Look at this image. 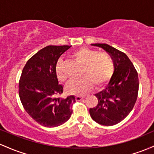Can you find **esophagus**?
I'll list each match as a JSON object with an SVG mask.
<instances>
[{
  "label": "esophagus",
  "instance_id": "1",
  "mask_svg": "<svg viewBox=\"0 0 154 154\" xmlns=\"http://www.w3.org/2000/svg\"><path fill=\"white\" fill-rule=\"evenodd\" d=\"M84 96H76V99H77V101H81L82 99H84Z\"/></svg>",
  "mask_w": 154,
  "mask_h": 154
}]
</instances>
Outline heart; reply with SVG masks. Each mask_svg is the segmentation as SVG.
<instances>
[{
	"label": "heart",
	"instance_id": "1",
	"mask_svg": "<svg viewBox=\"0 0 154 154\" xmlns=\"http://www.w3.org/2000/svg\"><path fill=\"white\" fill-rule=\"evenodd\" d=\"M76 60L83 64L80 78L71 80L66 86L69 94L82 96L88 94L93 87V83L99 88L105 85L112 77L114 65L111 57L104 52L81 47L72 54ZM56 74L58 80L64 82L67 80V74L63 70V62L60 60L56 66Z\"/></svg>",
	"mask_w": 154,
	"mask_h": 154
}]
</instances>
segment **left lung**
Wrapping results in <instances>:
<instances>
[{"instance_id":"1","label":"left lung","mask_w":154,"mask_h":154,"mask_svg":"<svg viewBox=\"0 0 154 154\" xmlns=\"http://www.w3.org/2000/svg\"><path fill=\"white\" fill-rule=\"evenodd\" d=\"M110 55L114 72L104 90L95 94L98 104L90 108L91 117L98 124L112 126L124 119L132 110L139 89L138 74L124 52L107 44H92Z\"/></svg>"}]
</instances>
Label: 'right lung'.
Instances as JSON below:
<instances>
[{
    "instance_id": "add662e5",
    "label": "right lung",
    "mask_w": 154,
    "mask_h": 154,
    "mask_svg": "<svg viewBox=\"0 0 154 154\" xmlns=\"http://www.w3.org/2000/svg\"><path fill=\"white\" fill-rule=\"evenodd\" d=\"M71 47H44L28 60L22 72L19 82L22 104L30 117L45 127L60 126L72 116L74 96L56 97L63 90L57 77L56 64Z\"/></svg>"
}]
</instances>
